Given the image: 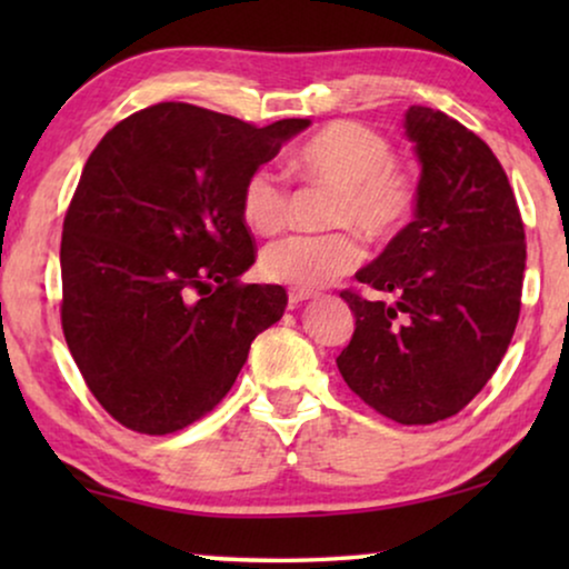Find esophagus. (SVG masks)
<instances>
[{
	"label": "esophagus",
	"mask_w": 569,
	"mask_h": 569,
	"mask_svg": "<svg viewBox=\"0 0 569 569\" xmlns=\"http://www.w3.org/2000/svg\"><path fill=\"white\" fill-rule=\"evenodd\" d=\"M287 298H290V308H298L300 302H306V300H310V298H316V292H313V290H298V287H292V290H290V295H287Z\"/></svg>",
	"instance_id": "1"
}]
</instances>
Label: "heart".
<instances>
[{
    "instance_id": "heart-1",
    "label": "heart",
    "mask_w": 569,
    "mask_h": 569,
    "mask_svg": "<svg viewBox=\"0 0 569 569\" xmlns=\"http://www.w3.org/2000/svg\"><path fill=\"white\" fill-rule=\"evenodd\" d=\"M302 181L337 189L329 222L331 232L290 236L271 243L261 256L269 279L298 290H318L337 282L362 263L365 248L357 232L386 243L407 228L417 209L419 183L396 160V147L383 131L360 121H331L292 154ZM290 214V183L271 166L248 173L240 189V217L259 236H274Z\"/></svg>"
}]
</instances>
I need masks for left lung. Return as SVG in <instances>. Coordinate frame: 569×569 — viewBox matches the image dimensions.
Wrapping results in <instances>:
<instances>
[{
	"instance_id": "8db88e82",
	"label": "left lung",
	"mask_w": 569,
	"mask_h": 569,
	"mask_svg": "<svg viewBox=\"0 0 569 569\" xmlns=\"http://www.w3.org/2000/svg\"><path fill=\"white\" fill-rule=\"evenodd\" d=\"M422 162L417 217L341 298L355 333L337 357L345 383L399 425L461 411L502 362L520 316L526 232L508 176L463 123L411 106Z\"/></svg>"
}]
</instances>
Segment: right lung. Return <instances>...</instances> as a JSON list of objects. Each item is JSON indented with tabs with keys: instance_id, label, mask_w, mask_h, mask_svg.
Here are the masks:
<instances>
[{
	"instance_id": "1",
	"label": "right lung",
	"mask_w": 569,
	"mask_h": 569,
	"mask_svg": "<svg viewBox=\"0 0 569 569\" xmlns=\"http://www.w3.org/2000/svg\"><path fill=\"white\" fill-rule=\"evenodd\" d=\"M308 123L253 127L173 100L127 116L90 152L61 232V331L119 425L197 422L282 318V287L240 282L256 261L240 189Z\"/></svg>"
}]
</instances>
